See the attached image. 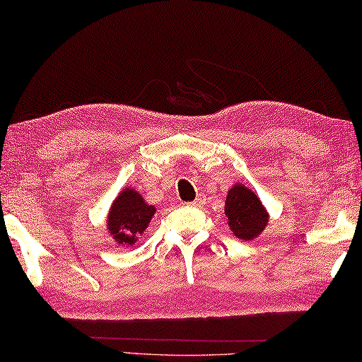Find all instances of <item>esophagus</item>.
<instances>
[{"label":"esophagus","instance_id":"obj_1","mask_svg":"<svg viewBox=\"0 0 362 362\" xmlns=\"http://www.w3.org/2000/svg\"><path fill=\"white\" fill-rule=\"evenodd\" d=\"M205 195H199L197 199H195L194 202H189V206H202V205H205Z\"/></svg>","mask_w":362,"mask_h":362}]
</instances>
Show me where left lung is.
<instances>
[{"instance_id":"left-lung-1","label":"left lung","mask_w":362,"mask_h":362,"mask_svg":"<svg viewBox=\"0 0 362 362\" xmlns=\"http://www.w3.org/2000/svg\"><path fill=\"white\" fill-rule=\"evenodd\" d=\"M227 224L233 237L245 242L257 238L269 224L270 214L252 189L242 182L233 185L224 202Z\"/></svg>"}]
</instances>
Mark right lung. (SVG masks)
<instances>
[{"label":"right lung","mask_w":362,"mask_h":362,"mask_svg":"<svg viewBox=\"0 0 362 362\" xmlns=\"http://www.w3.org/2000/svg\"><path fill=\"white\" fill-rule=\"evenodd\" d=\"M154 214V205H149L136 189L125 187L112 200L106 218V230L119 246H133L148 229Z\"/></svg>","instance_id":"obj_1"}]
</instances>
